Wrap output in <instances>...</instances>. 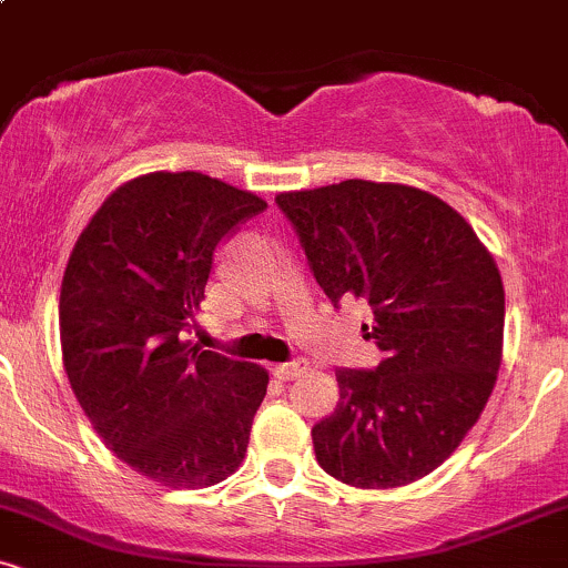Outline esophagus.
I'll list each match as a JSON object with an SVG mask.
<instances>
[{
    "mask_svg": "<svg viewBox=\"0 0 568 568\" xmlns=\"http://www.w3.org/2000/svg\"><path fill=\"white\" fill-rule=\"evenodd\" d=\"M306 368H310V363H306L304 357H298V361L280 363V366H275V376L283 382H291V379H296V376L306 374Z\"/></svg>",
    "mask_w": 568,
    "mask_h": 568,
    "instance_id": "esophagus-1",
    "label": "esophagus"
}]
</instances>
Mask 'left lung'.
<instances>
[{"label": "left lung", "instance_id": "obj_1", "mask_svg": "<svg viewBox=\"0 0 568 568\" xmlns=\"http://www.w3.org/2000/svg\"><path fill=\"white\" fill-rule=\"evenodd\" d=\"M275 202L331 304L363 298L384 352L336 371L338 406L312 427L328 475L355 488L414 484L440 467L497 384L505 288L452 205L416 186L349 179Z\"/></svg>", "mask_w": 568, "mask_h": 568}]
</instances>
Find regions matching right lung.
Returning <instances> with one entry per match:
<instances>
[{
  "label": "right lung",
  "instance_id": "obj_1",
  "mask_svg": "<svg viewBox=\"0 0 568 568\" xmlns=\"http://www.w3.org/2000/svg\"><path fill=\"white\" fill-rule=\"evenodd\" d=\"M264 207L211 175L146 173L109 194L69 256L58 317L71 389L103 443L162 486H213L245 459L270 374L181 334L219 243Z\"/></svg>",
  "mask_w": 568,
  "mask_h": 568
}]
</instances>
